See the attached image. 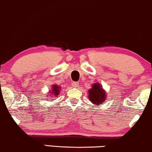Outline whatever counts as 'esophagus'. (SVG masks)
<instances>
[{
  "mask_svg": "<svg viewBox=\"0 0 152 152\" xmlns=\"http://www.w3.org/2000/svg\"><path fill=\"white\" fill-rule=\"evenodd\" d=\"M78 85H79V83L77 82H73L72 83V87H77Z\"/></svg>",
  "mask_w": 152,
  "mask_h": 152,
  "instance_id": "obj_1",
  "label": "esophagus"
}]
</instances>
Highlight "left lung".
Masks as SVG:
<instances>
[{
  "label": "left lung",
  "mask_w": 152,
  "mask_h": 152,
  "mask_svg": "<svg viewBox=\"0 0 152 152\" xmlns=\"http://www.w3.org/2000/svg\"><path fill=\"white\" fill-rule=\"evenodd\" d=\"M88 98L94 104L98 105L103 104L106 99V93L101 86L98 84L93 85V88L89 90Z\"/></svg>",
  "instance_id": "obj_1"
}]
</instances>
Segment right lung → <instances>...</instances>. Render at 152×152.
<instances>
[{"mask_svg":"<svg viewBox=\"0 0 152 152\" xmlns=\"http://www.w3.org/2000/svg\"><path fill=\"white\" fill-rule=\"evenodd\" d=\"M52 88H53V89H52L51 93H52V94H53V95H50V96H53V97L57 96V95H59V93L60 87L57 86V85H54V86L52 87Z\"/></svg>","mask_w":152,"mask_h":152,"instance_id":"add662e5","label":"right lung"}]
</instances>
